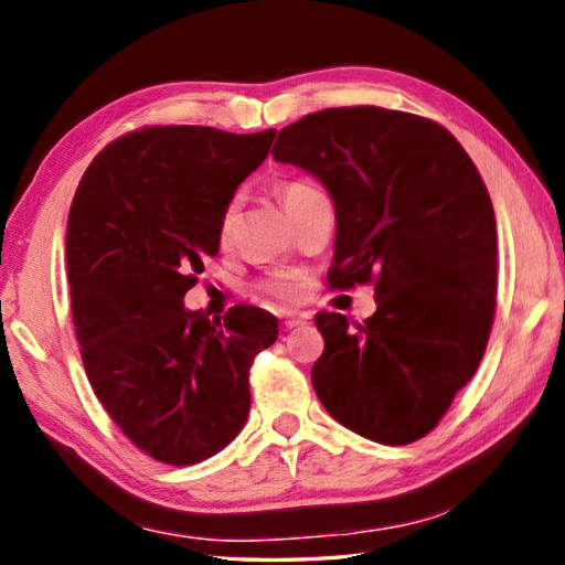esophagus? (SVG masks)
I'll return each instance as SVG.
<instances>
[{
	"instance_id": "obj_1",
	"label": "esophagus",
	"mask_w": 565,
	"mask_h": 565,
	"mask_svg": "<svg viewBox=\"0 0 565 565\" xmlns=\"http://www.w3.org/2000/svg\"><path fill=\"white\" fill-rule=\"evenodd\" d=\"M298 326H303V320H298V318L284 320V328H286V330H294V328H298Z\"/></svg>"
}]
</instances>
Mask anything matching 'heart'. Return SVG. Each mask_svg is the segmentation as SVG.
I'll return each instance as SVG.
<instances>
[{"label":"heart","instance_id":"obj_1","mask_svg":"<svg viewBox=\"0 0 565 565\" xmlns=\"http://www.w3.org/2000/svg\"><path fill=\"white\" fill-rule=\"evenodd\" d=\"M316 194H320V191L313 184L303 182V179H286V182H281L279 186H276V196H279V201L284 203V209H286V213H289V215L296 213L308 199H313ZM235 218H237V201H227V206L223 209L221 223H218V233H221L223 239L231 235L233 225H235ZM259 291L274 306L294 308V306L301 303L303 284L298 281L296 276L274 274V276H269V279H264L259 284Z\"/></svg>","mask_w":565,"mask_h":565}]
</instances>
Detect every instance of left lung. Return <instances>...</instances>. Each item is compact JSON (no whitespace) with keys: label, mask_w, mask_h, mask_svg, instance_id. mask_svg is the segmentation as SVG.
Listing matches in <instances>:
<instances>
[{"label":"left lung","mask_w":565,"mask_h":565,"mask_svg":"<svg viewBox=\"0 0 565 565\" xmlns=\"http://www.w3.org/2000/svg\"><path fill=\"white\" fill-rule=\"evenodd\" d=\"M271 154L334 201L328 284L376 294L362 326L316 316L320 403L371 441L423 439L473 379L495 318L498 231L481 174L447 128L381 106L308 114L279 130Z\"/></svg>","instance_id":"obj_1"}]
</instances>
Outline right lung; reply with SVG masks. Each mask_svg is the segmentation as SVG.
<instances>
[{
    "label": "right lung",
    "mask_w": 565,
    "mask_h": 565,
    "mask_svg": "<svg viewBox=\"0 0 565 565\" xmlns=\"http://www.w3.org/2000/svg\"><path fill=\"white\" fill-rule=\"evenodd\" d=\"M276 130L146 126L109 142L67 215V281L84 371L118 429L170 466L218 454L249 413V366L276 318L184 308L218 255L221 213L264 162Z\"/></svg>",
    "instance_id": "add662e5"
}]
</instances>
